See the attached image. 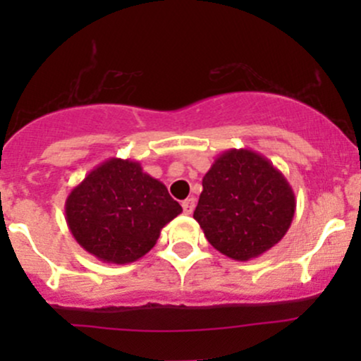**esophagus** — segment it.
<instances>
[{
    "instance_id": "34e87169",
    "label": "esophagus",
    "mask_w": 361,
    "mask_h": 361,
    "mask_svg": "<svg viewBox=\"0 0 361 361\" xmlns=\"http://www.w3.org/2000/svg\"><path fill=\"white\" fill-rule=\"evenodd\" d=\"M183 210H185V214H192L193 212V209H195V198L193 197H190V198H186V200H183Z\"/></svg>"
}]
</instances>
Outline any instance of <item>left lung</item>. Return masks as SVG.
Returning <instances> with one entry per match:
<instances>
[{
	"mask_svg": "<svg viewBox=\"0 0 361 361\" xmlns=\"http://www.w3.org/2000/svg\"><path fill=\"white\" fill-rule=\"evenodd\" d=\"M202 186L193 219L222 255L250 261L287 234L295 214V193L259 152L224 151L205 173Z\"/></svg>",
	"mask_w": 361,
	"mask_h": 361,
	"instance_id": "obj_1",
	"label": "left lung"
}]
</instances>
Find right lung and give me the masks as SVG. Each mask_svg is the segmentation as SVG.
Returning <instances> with one entry per match:
<instances>
[{"mask_svg": "<svg viewBox=\"0 0 361 361\" xmlns=\"http://www.w3.org/2000/svg\"><path fill=\"white\" fill-rule=\"evenodd\" d=\"M64 209L76 243L114 264L142 258L154 247L161 229L183 210L139 161L120 157L91 169L68 195Z\"/></svg>", "mask_w": 361, "mask_h": 361, "instance_id": "add662e5", "label": "right lung"}]
</instances>
